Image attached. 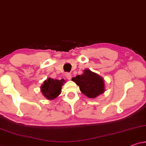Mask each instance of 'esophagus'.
<instances>
[{"mask_svg":"<svg viewBox=\"0 0 146 146\" xmlns=\"http://www.w3.org/2000/svg\"><path fill=\"white\" fill-rule=\"evenodd\" d=\"M65 77H66V78L68 80H70L71 78V75L69 73H66V74H65Z\"/></svg>","mask_w":146,"mask_h":146,"instance_id":"esophagus-1","label":"esophagus"}]
</instances>
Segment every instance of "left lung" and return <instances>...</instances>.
<instances>
[{
	"mask_svg": "<svg viewBox=\"0 0 146 146\" xmlns=\"http://www.w3.org/2000/svg\"><path fill=\"white\" fill-rule=\"evenodd\" d=\"M72 81L79 86L80 91L89 98H96L104 92V79L89 69H85L82 75L73 77Z\"/></svg>",
	"mask_w": 146,
	"mask_h": 146,
	"instance_id": "1",
	"label": "left lung"
}]
</instances>
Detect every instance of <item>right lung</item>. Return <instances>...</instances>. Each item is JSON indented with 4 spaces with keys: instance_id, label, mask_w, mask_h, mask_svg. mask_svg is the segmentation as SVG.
<instances>
[{
    "instance_id": "right-lung-1",
    "label": "right lung",
    "mask_w": 146,
    "mask_h": 146,
    "mask_svg": "<svg viewBox=\"0 0 146 146\" xmlns=\"http://www.w3.org/2000/svg\"><path fill=\"white\" fill-rule=\"evenodd\" d=\"M64 83L65 81L63 79L54 80L52 78H48L41 86V92L47 99L53 100L60 94L61 87Z\"/></svg>"
}]
</instances>
